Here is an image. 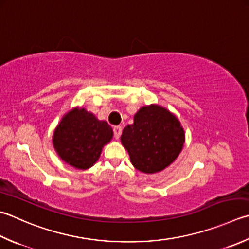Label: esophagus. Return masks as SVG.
Here are the masks:
<instances>
[{"mask_svg": "<svg viewBox=\"0 0 249 249\" xmlns=\"http://www.w3.org/2000/svg\"><path fill=\"white\" fill-rule=\"evenodd\" d=\"M113 133H114L115 139H119L121 137V134H122V127H121V126H114V127H113Z\"/></svg>", "mask_w": 249, "mask_h": 249, "instance_id": "obj_1", "label": "esophagus"}]
</instances>
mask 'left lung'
Wrapping results in <instances>:
<instances>
[{
    "mask_svg": "<svg viewBox=\"0 0 249 249\" xmlns=\"http://www.w3.org/2000/svg\"><path fill=\"white\" fill-rule=\"evenodd\" d=\"M184 130L179 120L166 108L150 105L139 109L134 124L123 129L121 142L136 169L159 173L169 166L183 148Z\"/></svg>",
    "mask_w": 249,
    "mask_h": 249,
    "instance_id": "left-lung-1",
    "label": "left lung"
}]
</instances>
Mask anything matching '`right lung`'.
<instances>
[{"mask_svg": "<svg viewBox=\"0 0 249 249\" xmlns=\"http://www.w3.org/2000/svg\"><path fill=\"white\" fill-rule=\"evenodd\" d=\"M112 137L113 130L106 121H99L84 108H74L63 115L53 131V145L67 164L89 169Z\"/></svg>", "mask_w": 249, "mask_h": 249, "instance_id": "1", "label": "right lung"}]
</instances>
